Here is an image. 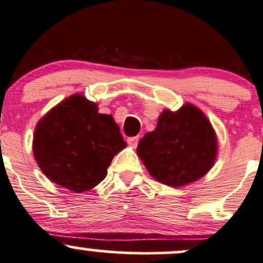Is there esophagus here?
Segmentation results:
<instances>
[{"label":"esophagus","instance_id":"obj_1","mask_svg":"<svg viewBox=\"0 0 263 263\" xmlns=\"http://www.w3.org/2000/svg\"><path fill=\"white\" fill-rule=\"evenodd\" d=\"M138 143H139V137L128 138V144H129V145H132L133 148H135V146L138 145Z\"/></svg>","mask_w":263,"mask_h":263}]
</instances>
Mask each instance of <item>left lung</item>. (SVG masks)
Listing matches in <instances>:
<instances>
[{
	"label": "left lung",
	"instance_id": "obj_1",
	"mask_svg": "<svg viewBox=\"0 0 263 263\" xmlns=\"http://www.w3.org/2000/svg\"><path fill=\"white\" fill-rule=\"evenodd\" d=\"M137 153L152 177L182 187L204 176L217 155V138L207 118L187 104L178 111L164 110L154 132L146 133Z\"/></svg>",
	"mask_w": 263,
	"mask_h": 263
}]
</instances>
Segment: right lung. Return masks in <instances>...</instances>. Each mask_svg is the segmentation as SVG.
Segmentation results:
<instances>
[{
  "mask_svg": "<svg viewBox=\"0 0 263 263\" xmlns=\"http://www.w3.org/2000/svg\"><path fill=\"white\" fill-rule=\"evenodd\" d=\"M126 146L111 115L81 95L65 99L39 121L33 155L50 180L74 192L94 188Z\"/></svg>",
  "mask_w": 263,
  "mask_h": 263,
  "instance_id": "add662e5",
  "label": "right lung"
}]
</instances>
